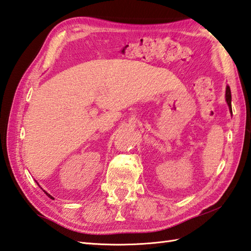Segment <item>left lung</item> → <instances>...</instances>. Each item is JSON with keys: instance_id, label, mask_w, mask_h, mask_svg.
<instances>
[{"instance_id": "left-lung-1", "label": "left lung", "mask_w": 251, "mask_h": 251, "mask_svg": "<svg viewBox=\"0 0 251 251\" xmlns=\"http://www.w3.org/2000/svg\"><path fill=\"white\" fill-rule=\"evenodd\" d=\"M226 102L228 104V106H230V110L232 112V109H231V100H232V97H231V89H230V86H226Z\"/></svg>"}]
</instances>
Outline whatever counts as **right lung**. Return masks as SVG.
Returning <instances> with one entry per match:
<instances>
[{
    "mask_svg": "<svg viewBox=\"0 0 251 251\" xmlns=\"http://www.w3.org/2000/svg\"><path fill=\"white\" fill-rule=\"evenodd\" d=\"M46 195H47V196H49V197H50V199H54V197H52L51 195H50L49 193H46Z\"/></svg>",
    "mask_w": 251,
    "mask_h": 251,
    "instance_id": "1",
    "label": "right lung"
}]
</instances>
